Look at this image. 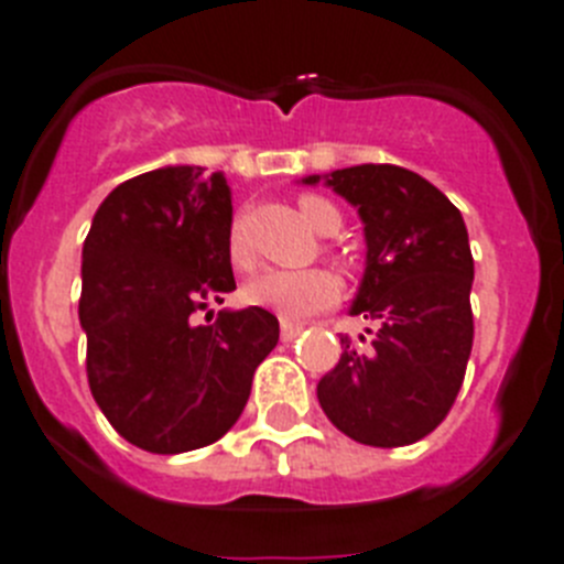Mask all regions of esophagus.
Instances as JSON below:
<instances>
[{"instance_id": "obj_1", "label": "esophagus", "mask_w": 564, "mask_h": 564, "mask_svg": "<svg viewBox=\"0 0 564 564\" xmlns=\"http://www.w3.org/2000/svg\"><path fill=\"white\" fill-rule=\"evenodd\" d=\"M301 332H303V326H297V323H283V326H281V340L283 343H292V340H295V337H301Z\"/></svg>"}]
</instances>
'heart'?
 <instances>
[{"mask_svg": "<svg viewBox=\"0 0 564 564\" xmlns=\"http://www.w3.org/2000/svg\"><path fill=\"white\" fill-rule=\"evenodd\" d=\"M297 209L306 218L310 227L317 232L332 235L340 229V209L326 200L323 195H301L297 198ZM227 258L238 272H252L254 269V252L249 243L247 232H243V221L235 218L232 227L227 232ZM247 301L252 306L272 312L286 323L310 321L317 312L335 306L340 297V278L332 269H269L261 278H254L247 286Z\"/></svg>", "mask_w": 564, "mask_h": 564, "instance_id": "1", "label": "heart"}]
</instances>
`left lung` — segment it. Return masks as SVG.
I'll return each mask as SVG.
<instances>
[{
	"mask_svg": "<svg viewBox=\"0 0 564 564\" xmlns=\"http://www.w3.org/2000/svg\"><path fill=\"white\" fill-rule=\"evenodd\" d=\"M323 181L366 224L369 263L351 315L377 329L369 340L340 337L343 355L321 377L317 400L357 443H417L448 417L471 357L468 229L452 200L405 166H346Z\"/></svg>",
	"mask_w": 564,
	"mask_h": 564,
	"instance_id": "obj_1",
	"label": "left lung"
}]
</instances>
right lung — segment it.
<instances>
[{"instance_id": "right-lung-1", "label": "right lung", "mask_w": 564, "mask_h": 564, "mask_svg": "<svg viewBox=\"0 0 564 564\" xmlns=\"http://www.w3.org/2000/svg\"><path fill=\"white\" fill-rule=\"evenodd\" d=\"M221 173L166 166L135 175L99 207L82 249L78 321L93 400L127 443L181 454L221 440L278 346L272 312L195 315L232 292Z\"/></svg>"}]
</instances>
